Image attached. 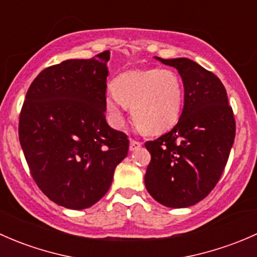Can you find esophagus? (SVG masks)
<instances>
[{
    "mask_svg": "<svg viewBox=\"0 0 257 257\" xmlns=\"http://www.w3.org/2000/svg\"><path fill=\"white\" fill-rule=\"evenodd\" d=\"M141 147H142L141 142L133 141V139H132L131 143H129V150H131V152H134V150H137L138 148H141Z\"/></svg>",
    "mask_w": 257,
    "mask_h": 257,
    "instance_id": "1",
    "label": "esophagus"
}]
</instances>
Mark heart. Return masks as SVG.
<instances>
[{
    "label": "heart",
    "mask_w": 257,
    "mask_h": 257,
    "mask_svg": "<svg viewBox=\"0 0 257 257\" xmlns=\"http://www.w3.org/2000/svg\"><path fill=\"white\" fill-rule=\"evenodd\" d=\"M184 100V85L172 69L124 72L104 97L105 112L114 126L124 123V109L132 107L133 120L142 131L160 134L175 125Z\"/></svg>",
    "instance_id": "heart-1"
}]
</instances>
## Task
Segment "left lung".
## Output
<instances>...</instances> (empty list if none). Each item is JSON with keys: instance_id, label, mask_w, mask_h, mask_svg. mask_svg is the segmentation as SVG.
Listing matches in <instances>:
<instances>
[{"instance_id": "obj_1", "label": "left lung", "mask_w": 257, "mask_h": 257, "mask_svg": "<svg viewBox=\"0 0 257 257\" xmlns=\"http://www.w3.org/2000/svg\"><path fill=\"white\" fill-rule=\"evenodd\" d=\"M159 62L178 69L184 107L177 125L145 148L152 155L148 193L168 208H188L209 195L225 169L235 139L226 89L214 73L189 58Z\"/></svg>"}]
</instances>
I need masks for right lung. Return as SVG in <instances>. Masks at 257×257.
I'll use <instances>...</instances> for the list:
<instances>
[{
    "instance_id": "1",
    "label": "right lung",
    "mask_w": 257,
    "mask_h": 257,
    "mask_svg": "<svg viewBox=\"0 0 257 257\" xmlns=\"http://www.w3.org/2000/svg\"><path fill=\"white\" fill-rule=\"evenodd\" d=\"M67 59L43 69L20 115L18 136L31 174L53 203L87 209L105 195L129 141L105 120L108 61Z\"/></svg>"
}]
</instances>
